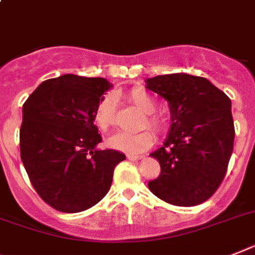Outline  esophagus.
<instances>
[{
	"mask_svg": "<svg viewBox=\"0 0 255 255\" xmlns=\"http://www.w3.org/2000/svg\"><path fill=\"white\" fill-rule=\"evenodd\" d=\"M128 159L131 161H135V160H139L140 156H134V155H128Z\"/></svg>",
	"mask_w": 255,
	"mask_h": 255,
	"instance_id": "obj_1",
	"label": "esophagus"
}]
</instances>
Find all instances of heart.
<instances>
[{
  "instance_id": "1",
  "label": "heart",
  "mask_w": 255,
  "mask_h": 255,
  "mask_svg": "<svg viewBox=\"0 0 255 255\" xmlns=\"http://www.w3.org/2000/svg\"><path fill=\"white\" fill-rule=\"evenodd\" d=\"M128 100L135 105L136 108L142 111L146 116L143 120L142 128H148L156 134H161L165 131L167 124L161 117L153 115L156 111V102L150 94L144 90L134 88L128 94ZM94 123L102 131H107L115 123V98L112 95H105L104 98L98 103L94 112ZM109 147L121 152L136 155L143 151L148 150L153 144V135L150 131L136 132H116L108 139Z\"/></svg>"
}]
</instances>
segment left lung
I'll return each mask as SVG.
<instances>
[{"label": "left lung", "mask_w": 255, "mask_h": 255, "mask_svg": "<svg viewBox=\"0 0 255 255\" xmlns=\"http://www.w3.org/2000/svg\"><path fill=\"white\" fill-rule=\"evenodd\" d=\"M146 83L167 100L172 119L164 146L151 153L161 173L148 189L173 206L201 205L218 190L232 155L231 99L206 78L184 73L157 75Z\"/></svg>", "instance_id": "1"}]
</instances>
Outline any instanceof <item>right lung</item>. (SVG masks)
Listing matches in <instances>:
<instances>
[{"label": "right lung", "mask_w": 255, "mask_h": 255, "mask_svg": "<svg viewBox=\"0 0 255 255\" xmlns=\"http://www.w3.org/2000/svg\"><path fill=\"white\" fill-rule=\"evenodd\" d=\"M112 85L104 78L65 74L44 81L23 104L20 159L40 198L66 214L102 201L124 153L98 150L94 112Z\"/></svg>", "instance_id": "add662e5"}]
</instances>
